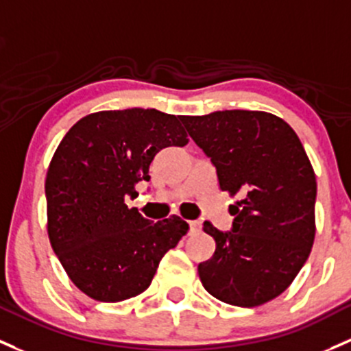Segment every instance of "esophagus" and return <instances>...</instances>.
Returning a JSON list of instances; mask_svg holds the SVG:
<instances>
[{"label":"esophagus","instance_id":"obj_1","mask_svg":"<svg viewBox=\"0 0 351 351\" xmlns=\"http://www.w3.org/2000/svg\"><path fill=\"white\" fill-rule=\"evenodd\" d=\"M198 232H202V223L190 222V234H198Z\"/></svg>","mask_w":351,"mask_h":351}]
</instances>
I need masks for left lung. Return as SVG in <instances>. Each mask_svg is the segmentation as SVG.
Segmentation results:
<instances>
[{
  "label": "left lung",
  "mask_w": 351,
  "mask_h": 351,
  "mask_svg": "<svg viewBox=\"0 0 351 351\" xmlns=\"http://www.w3.org/2000/svg\"><path fill=\"white\" fill-rule=\"evenodd\" d=\"M188 134L210 158L232 205V230L210 222L212 259L198 264L217 300L254 308L287 289L315 242L316 176L293 128L263 110H217L183 116Z\"/></svg>",
  "instance_id": "obj_1"
}]
</instances>
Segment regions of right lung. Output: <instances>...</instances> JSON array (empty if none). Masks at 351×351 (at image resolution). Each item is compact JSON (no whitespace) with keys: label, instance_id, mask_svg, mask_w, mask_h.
Segmentation results:
<instances>
[{"label":"right lung","instance_id":"1","mask_svg":"<svg viewBox=\"0 0 351 351\" xmlns=\"http://www.w3.org/2000/svg\"><path fill=\"white\" fill-rule=\"evenodd\" d=\"M182 116L156 109L101 110L70 128L47 171L49 237L72 282L117 302L149 287L160 261L186 234L180 217L151 222L128 208L136 185L168 146H185Z\"/></svg>","mask_w":351,"mask_h":351}]
</instances>
